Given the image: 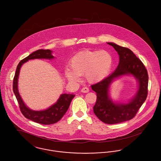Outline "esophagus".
Here are the masks:
<instances>
[{
	"instance_id": "esophagus-1",
	"label": "esophagus",
	"mask_w": 161,
	"mask_h": 161,
	"mask_svg": "<svg viewBox=\"0 0 161 161\" xmlns=\"http://www.w3.org/2000/svg\"><path fill=\"white\" fill-rule=\"evenodd\" d=\"M81 92H83V93L89 92V89L88 87H83V88L81 89Z\"/></svg>"
}]
</instances>
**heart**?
Listing matches in <instances>:
<instances>
[{
    "mask_svg": "<svg viewBox=\"0 0 161 161\" xmlns=\"http://www.w3.org/2000/svg\"><path fill=\"white\" fill-rule=\"evenodd\" d=\"M112 64V56L107 51H83L72 57L65 75L74 82H79L80 75L84 74L89 82H97L109 74Z\"/></svg>",
    "mask_w": 161,
    "mask_h": 161,
    "instance_id": "heart-1",
    "label": "heart"
}]
</instances>
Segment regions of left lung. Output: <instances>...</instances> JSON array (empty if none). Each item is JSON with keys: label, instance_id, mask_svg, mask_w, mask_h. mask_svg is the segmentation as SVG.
<instances>
[{"label": "left lung", "instance_id": "left-lung-1", "mask_svg": "<svg viewBox=\"0 0 161 161\" xmlns=\"http://www.w3.org/2000/svg\"><path fill=\"white\" fill-rule=\"evenodd\" d=\"M119 55V63L115 70L103 80L91 86L96 92L97 100L94 112L103 122L108 124L120 123L134 117L146 101L148 94V73L141 60L128 48L108 42ZM132 75L139 83L136 95L128 103H115L109 98L108 90L111 83L122 75Z\"/></svg>", "mask_w": 161, "mask_h": 161}]
</instances>
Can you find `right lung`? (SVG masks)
Instances as JSON below:
<instances>
[{"label":"right lung","instance_id":"right-lung-1","mask_svg":"<svg viewBox=\"0 0 161 161\" xmlns=\"http://www.w3.org/2000/svg\"><path fill=\"white\" fill-rule=\"evenodd\" d=\"M52 52L53 51L49 49H39L22 59L17 67L13 80V91L18 101L22 114L27 119L35 122L44 125L53 124L60 120L68 110L70 103L75 95L72 94H63L60 96L57 103L54 105L44 110L36 111L30 109L24 103L18 91L17 82L20 69L24 63L27 62L29 60L34 58H54V57L52 55Z\"/></svg>","mask_w":161,"mask_h":161}]
</instances>
